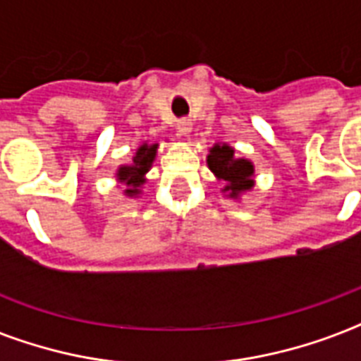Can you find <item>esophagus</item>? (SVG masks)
I'll use <instances>...</instances> for the list:
<instances>
[{
	"label": "esophagus",
	"mask_w": 361,
	"mask_h": 361,
	"mask_svg": "<svg viewBox=\"0 0 361 361\" xmlns=\"http://www.w3.org/2000/svg\"><path fill=\"white\" fill-rule=\"evenodd\" d=\"M176 129H178V135L180 136H189V133H191L192 125L189 120H180L178 123H176Z\"/></svg>",
	"instance_id": "obj_1"
}]
</instances>
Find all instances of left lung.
<instances>
[{"label":"left lung","instance_id":"obj_1","mask_svg":"<svg viewBox=\"0 0 361 361\" xmlns=\"http://www.w3.org/2000/svg\"><path fill=\"white\" fill-rule=\"evenodd\" d=\"M234 153V147L217 142L209 147L206 163L217 180L225 181L221 192H225L226 198L240 200L243 192L252 191L255 187V164L245 157H236Z\"/></svg>","mask_w":361,"mask_h":361}]
</instances>
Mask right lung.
<instances>
[{
  "label": "right lung",
  "mask_w": 361,
  "mask_h": 361,
  "mask_svg": "<svg viewBox=\"0 0 361 361\" xmlns=\"http://www.w3.org/2000/svg\"><path fill=\"white\" fill-rule=\"evenodd\" d=\"M159 144H140L138 149H136L135 157H133V163L121 164L118 172H116V178L120 183L125 185V197L136 198L142 195V185L146 183L147 178L146 174L152 169L153 161H155V155H157Z\"/></svg>",
  "instance_id": "1"
}]
</instances>
